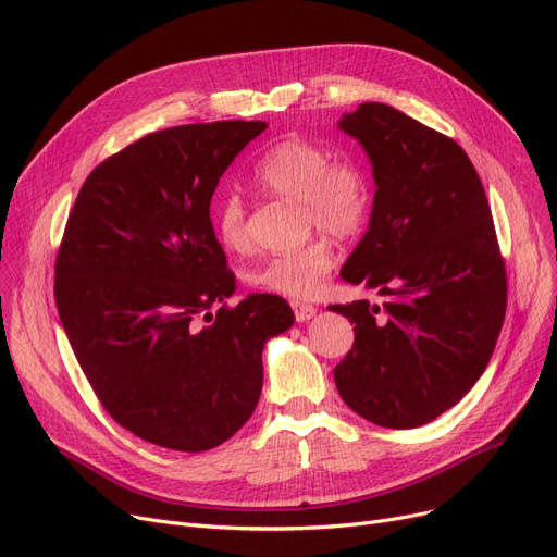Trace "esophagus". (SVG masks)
Returning <instances> with one entry per match:
<instances>
[{
  "instance_id": "obj_1",
  "label": "esophagus",
  "mask_w": 557,
  "mask_h": 557,
  "mask_svg": "<svg viewBox=\"0 0 557 557\" xmlns=\"http://www.w3.org/2000/svg\"><path fill=\"white\" fill-rule=\"evenodd\" d=\"M290 309H294L298 323H307V320H311V318L315 315V307L309 305V302H298V300H294V302H290Z\"/></svg>"
}]
</instances>
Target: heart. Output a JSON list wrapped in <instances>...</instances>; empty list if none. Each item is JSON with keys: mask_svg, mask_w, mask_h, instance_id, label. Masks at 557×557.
Returning a JSON list of instances; mask_svg holds the SVG:
<instances>
[{"mask_svg": "<svg viewBox=\"0 0 557 557\" xmlns=\"http://www.w3.org/2000/svg\"><path fill=\"white\" fill-rule=\"evenodd\" d=\"M255 183L269 194L302 202L307 225L349 239L366 227L372 189L359 160L341 156L302 137L271 144L252 166ZM214 230L230 250L248 244V210L239 194L225 191L214 205ZM336 263L334 246L315 239L298 250L271 255L248 275L250 284L288 298H311L325 288Z\"/></svg>", "mask_w": 557, "mask_h": 557, "instance_id": "1", "label": "heart"}]
</instances>
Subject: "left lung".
<instances>
[{
	"instance_id": "1",
	"label": "left lung",
	"mask_w": 557,
	"mask_h": 557,
	"mask_svg": "<svg viewBox=\"0 0 557 557\" xmlns=\"http://www.w3.org/2000/svg\"><path fill=\"white\" fill-rule=\"evenodd\" d=\"M338 126L361 141L376 183L370 227L341 277L386 302L330 307L355 323L334 382L368 422L416 429L458 404L490 363L506 263L479 173L451 137L374 101Z\"/></svg>"
}]
</instances>
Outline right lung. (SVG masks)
Returning a JSON list of instances; mask_svg holds the SVG:
<instances>
[{
    "mask_svg": "<svg viewBox=\"0 0 557 557\" xmlns=\"http://www.w3.org/2000/svg\"><path fill=\"white\" fill-rule=\"evenodd\" d=\"M263 131L144 135L87 175L58 248L53 296L83 374L116 424L164 449L237 433L259 401L263 343L294 325L271 294L227 307L234 273L210 219L219 178Z\"/></svg>",
    "mask_w": 557,
    "mask_h": 557,
    "instance_id": "right-lung-1",
    "label": "right lung"
}]
</instances>
